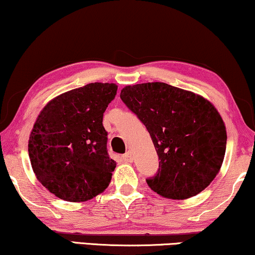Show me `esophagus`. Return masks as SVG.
Here are the masks:
<instances>
[{"mask_svg":"<svg viewBox=\"0 0 255 255\" xmlns=\"http://www.w3.org/2000/svg\"><path fill=\"white\" fill-rule=\"evenodd\" d=\"M122 158L125 163H132L133 162V156L130 151H128L127 153H125V155H123Z\"/></svg>","mask_w":255,"mask_h":255,"instance_id":"1","label":"esophagus"}]
</instances>
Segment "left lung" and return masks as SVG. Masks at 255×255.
Listing matches in <instances>:
<instances>
[{"label":"left lung","instance_id":"8db88e82","mask_svg":"<svg viewBox=\"0 0 255 255\" xmlns=\"http://www.w3.org/2000/svg\"><path fill=\"white\" fill-rule=\"evenodd\" d=\"M121 99L145 125L159 158L147 185L163 197L185 200L200 194L219 174L227 132L209 100L165 83L125 86Z\"/></svg>","mask_w":255,"mask_h":255}]
</instances>
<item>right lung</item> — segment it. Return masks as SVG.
I'll list each match as a JSON object with an SVG mask.
<instances>
[{"instance_id":"add662e5","label":"right lung","mask_w":255,"mask_h":255,"mask_svg":"<svg viewBox=\"0 0 255 255\" xmlns=\"http://www.w3.org/2000/svg\"><path fill=\"white\" fill-rule=\"evenodd\" d=\"M118 86L91 83L52 99L28 142L36 178L59 199L84 202L109 187L116 162L108 153L103 116Z\"/></svg>"}]
</instances>
